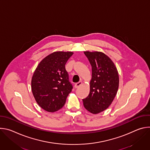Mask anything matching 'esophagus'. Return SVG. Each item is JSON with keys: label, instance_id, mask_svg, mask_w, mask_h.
<instances>
[{"label": "esophagus", "instance_id": "esophagus-1", "mask_svg": "<svg viewBox=\"0 0 150 150\" xmlns=\"http://www.w3.org/2000/svg\"><path fill=\"white\" fill-rule=\"evenodd\" d=\"M82 84V82H81V81H79V82H76L75 84V87L76 88H78L79 86H81V85Z\"/></svg>", "mask_w": 150, "mask_h": 150}]
</instances>
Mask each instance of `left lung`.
Masks as SVG:
<instances>
[{"instance_id": "1", "label": "left lung", "mask_w": 150, "mask_h": 150, "mask_svg": "<svg viewBox=\"0 0 150 150\" xmlns=\"http://www.w3.org/2000/svg\"><path fill=\"white\" fill-rule=\"evenodd\" d=\"M92 67L88 96L82 100L84 108L93 114L109 108L119 87V75L112 60L102 52H84Z\"/></svg>"}]
</instances>
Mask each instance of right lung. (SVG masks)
<instances>
[{"mask_svg": "<svg viewBox=\"0 0 150 150\" xmlns=\"http://www.w3.org/2000/svg\"><path fill=\"white\" fill-rule=\"evenodd\" d=\"M72 52H54L37 66L32 78L33 96L41 108L49 112H54L65 105L73 86L69 81L65 64Z\"/></svg>", "mask_w": 150, "mask_h": 150, "instance_id": "obj_1", "label": "right lung"}]
</instances>
